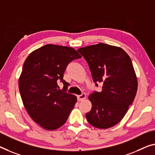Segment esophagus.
Masks as SVG:
<instances>
[{
    "instance_id": "esophagus-1",
    "label": "esophagus",
    "mask_w": 155,
    "mask_h": 155,
    "mask_svg": "<svg viewBox=\"0 0 155 155\" xmlns=\"http://www.w3.org/2000/svg\"><path fill=\"white\" fill-rule=\"evenodd\" d=\"M78 101H82L83 100L86 98V94H82L81 95H78Z\"/></svg>"
}]
</instances>
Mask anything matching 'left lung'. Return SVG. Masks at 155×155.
<instances>
[{
    "instance_id": "obj_1",
    "label": "left lung",
    "mask_w": 155,
    "mask_h": 155,
    "mask_svg": "<svg viewBox=\"0 0 155 155\" xmlns=\"http://www.w3.org/2000/svg\"><path fill=\"white\" fill-rule=\"evenodd\" d=\"M78 51L89 64L94 82L102 84L101 92L89 96L92 104L86 118L90 124L107 129L118 123L134 101L138 82L132 60L120 47L100 43Z\"/></svg>"
}]
</instances>
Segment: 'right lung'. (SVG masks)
I'll list each match as a JSON object with an SVG mask.
<instances>
[{
	"label": "right lung",
	"mask_w": 155,
	"mask_h": 155,
	"mask_svg": "<svg viewBox=\"0 0 155 155\" xmlns=\"http://www.w3.org/2000/svg\"><path fill=\"white\" fill-rule=\"evenodd\" d=\"M81 58L73 48L47 44L26 58L18 80L20 94L28 114L44 129L60 127L74 107L77 97L66 92L63 77L68 64ZM58 80L63 83L62 90L58 89Z\"/></svg>",
	"instance_id": "right-lung-1"
}]
</instances>
